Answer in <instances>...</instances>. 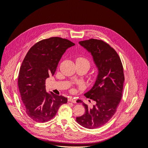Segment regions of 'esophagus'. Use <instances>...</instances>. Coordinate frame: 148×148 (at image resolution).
I'll list each match as a JSON object with an SVG mask.
<instances>
[{
  "instance_id": "esophagus-1",
  "label": "esophagus",
  "mask_w": 148,
  "mask_h": 148,
  "mask_svg": "<svg viewBox=\"0 0 148 148\" xmlns=\"http://www.w3.org/2000/svg\"><path fill=\"white\" fill-rule=\"evenodd\" d=\"M68 101L69 102H73V103H76V99H74V98H73V97L69 98Z\"/></svg>"
}]
</instances>
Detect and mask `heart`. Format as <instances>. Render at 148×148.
I'll list each match as a JSON object with an SVG mask.
<instances>
[{"label": "heart", "mask_w": 148, "mask_h": 148, "mask_svg": "<svg viewBox=\"0 0 148 148\" xmlns=\"http://www.w3.org/2000/svg\"><path fill=\"white\" fill-rule=\"evenodd\" d=\"M77 60L83 62L84 64H85L88 66V68H89V66H90V64H89V62L86 59H84V58L80 57V58H78V59H77Z\"/></svg>", "instance_id": "obj_1"}]
</instances>
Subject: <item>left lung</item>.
<instances>
[{
	"label": "left lung",
	"mask_w": 148,
	"mask_h": 148,
	"mask_svg": "<svg viewBox=\"0 0 148 148\" xmlns=\"http://www.w3.org/2000/svg\"><path fill=\"white\" fill-rule=\"evenodd\" d=\"M90 53L98 70L93 86L84 95L96 101L92 108L83 103L85 114L76 119L82 127L95 129L109 122L117 110L122 96L123 69L117 53L108 44L95 39L79 41ZM78 102H82L81 100Z\"/></svg>",
	"instance_id": "1"
}]
</instances>
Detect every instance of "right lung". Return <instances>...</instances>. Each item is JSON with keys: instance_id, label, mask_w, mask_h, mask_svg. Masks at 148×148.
<instances>
[{"instance_id": "add662e5", "label": "right lung", "mask_w": 148, "mask_h": 148, "mask_svg": "<svg viewBox=\"0 0 148 148\" xmlns=\"http://www.w3.org/2000/svg\"><path fill=\"white\" fill-rule=\"evenodd\" d=\"M75 44L66 39L53 37L31 47L20 67L18 84L26 112L38 122L51 120L67 98L46 89V79L56 72L67 49Z\"/></svg>"}]
</instances>
